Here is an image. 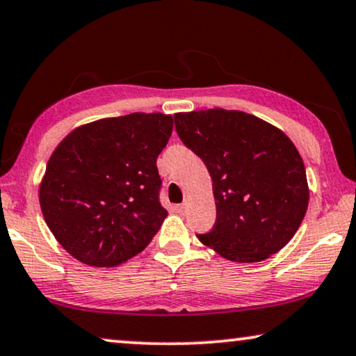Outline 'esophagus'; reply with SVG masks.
<instances>
[{
	"mask_svg": "<svg viewBox=\"0 0 356 356\" xmlns=\"http://www.w3.org/2000/svg\"><path fill=\"white\" fill-rule=\"evenodd\" d=\"M186 209H188V200H183L181 204H178V205H177V210H178L179 213L186 212Z\"/></svg>",
	"mask_w": 356,
	"mask_h": 356,
	"instance_id": "1",
	"label": "esophagus"
}]
</instances>
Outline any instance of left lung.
<instances>
[{"mask_svg": "<svg viewBox=\"0 0 356 356\" xmlns=\"http://www.w3.org/2000/svg\"><path fill=\"white\" fill-rule=\"evenodd\" d=\"M173 118L178 136L202 159L213 181L216 221L199 241L238 264L280 252L300 226L310 197L293 143L241 111L179 112Z\"/></svg>", "mask_w": 356, "mask_h": 356, "instance_id": "obj_1", "label": "left lung"}]
</instances>
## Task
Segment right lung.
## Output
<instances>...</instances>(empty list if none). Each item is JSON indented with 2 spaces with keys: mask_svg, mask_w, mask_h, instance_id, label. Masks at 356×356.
Segmentation results:
<instances>
[{
  "mask_svg": "<svg viewBox=\"0 0 356 356\" xmlns=\"http://www.w3.org/2000/svg\"><path fill=\"white\" fill-rule=\"evenodd\" d=\"M172 130V115L135 112L75 128L54 149L40 207L74 259L112 268L146 249L168 215L156 162Z\"/></svg>",
  "mask_w": 356,
  "mask_h": 356,
  "instance_id": "1",
  "label": "right lung"
}]
</instances>
